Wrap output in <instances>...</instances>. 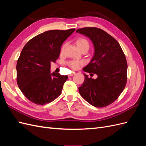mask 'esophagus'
Listing matches in <instances>:
<instances>
[{
  "instance_id": "esophagus-1",
  "label": "esophagus",
  "mask_w": 146,
  "mask_h": 146,
  "mask_svg": "<svg viewBox=\"0 0 146 146\" xmlns=\"http://www.w3.org/2000/svg\"><path fill=\"white\" fill-rule=\"evenodd\" d=\"M74 74H69V75L68 76H69V77H71V76H74Z\"/></svg>"
}]
</instances>
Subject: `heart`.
Listing matches in <instances>:
<instances>
[{
  "label": "heart",
  "mask_w": 146,
  "mask_h": 146,
  "mask_svg": "<svg viewBox=\"0 0 146 146\" xmlns=\"http://www.w3.org/2000/svg\"><path fill=\"white\" fill-rule=\"evenodd\" d=\"M76 44L78 48L80 50H82L84 49H86L88 50V49L90 48V42L86 38H78L76 40ZM63 50H64V46H63L62 48H61V53H63ZM67 64L71 69L76 70L80 67V66L82 64V63L77 61H69L67 63Z\"/></svg>",
  "instance_id": "b5f03b06"
}]
</instances>
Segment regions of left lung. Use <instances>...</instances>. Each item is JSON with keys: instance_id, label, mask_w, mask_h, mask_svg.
<instances>
[{"instance_id": "obj_1", "label": "left lung", "mask_w": 146, "mask_h": 146, "mask_svg": "<svg viewBox=\"0 0 146 146\" xmlns=\"http://www.w3.org/2000/svg\"><path fill=\"white\" fill-rule=\"evenodd\" d=\"M77 32L89 37L95 52L90 63L83 70L94 74L98 78H89L78 88L82 98L92 106L105 107L114 102L122 93L127 80L125 55L119 42L102 29L97 27L78 29Z\"/></svg>"}]
</instances>
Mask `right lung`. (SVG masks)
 <instances>
[{"mask_svg":"<svg viewBox=\"0 0 146 146\" xmlns=\"http://www.w3.org/2000/svg\"><path fill=\"white\" fill-rule=\"evenodd\" d=\"M75 29L52 30L29 40L17 61V84L29 100L43 105L61 94L67 76L50 74V64L58 59L61 46Z\"/></svg>","mask_w":146,"mask_h":146,"instance_id":"obj_1","label":"right lung"}]
</instances>
